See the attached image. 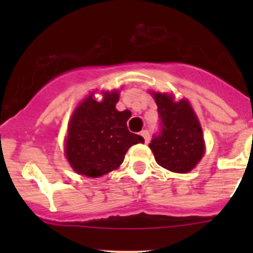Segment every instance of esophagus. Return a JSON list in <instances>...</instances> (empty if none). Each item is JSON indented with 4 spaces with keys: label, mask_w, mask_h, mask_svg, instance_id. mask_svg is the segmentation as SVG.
I'll return each instance as SVG.
<instances>
[{
    "label": "esophagus",
    "mask_w": 253,
    "mask_h": 253,
    "mask_svg": "<svg viewBox=\"0 0 253 253\" xmlns=\"http://www.w3.org/2000/svg\"><path fill=\"white\" fill-rule=\"evenodd\" d=\"M141 136L144 138V142L148 143L149 142V132L147 131V129H143V131L141 132Z\"/></svg>",
    "instance_id": "1"
}]
</instances>
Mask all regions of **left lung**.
I'll return each mask as SVG.
<instances>
[{
	"label": "left lung",
	"instance_id": "left-lung-1",
	"mask_svg": "<svg viewBox=\"0 0 253 253\" xmlns=\"http://www.w3.org/2000/svg\"><path fill=\"white\" fill-rule=\"evenodd\" d=\"M159 131L149 148L160 167L185 174L196 167L205 153L202 128L187 100L175 103L167 94H154Z\"/></svg>",
	"mask_w": 253,
	"mask_h": 253
}]
</instances>
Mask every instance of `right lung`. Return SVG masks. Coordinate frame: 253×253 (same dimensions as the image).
<instances>
[{
	"label": "right lung",
	"mask_w": 253,
	"mask_h": 253,
	"mask_svg": "<svg viewBox=\"0 0 253 253\" xmlns=\"http://www.w3.org/2000/svg\"><path fill=\"white\" fill-rule=\"evenodd\" d=\"M117 91L105 93L100 103L88 96L76 109L66 141V157L78 174L99 177L122 164L126 152L142 136L127 128L128 110L117 111Z\"/></svg>",
	"instance_id": "add662e5"
}]
</instances>
